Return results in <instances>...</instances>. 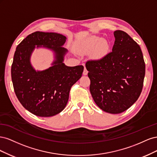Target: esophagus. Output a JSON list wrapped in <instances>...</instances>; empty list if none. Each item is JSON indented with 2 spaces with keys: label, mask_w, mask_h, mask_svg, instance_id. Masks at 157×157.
Listing matches in <instances>:
<instances>
[{
  "label": "esophagus",
  "mask_w": 157,
  "mask_h": 157,
  "mask_svg": "<svg viewBox=\"0 0 157 157\" xmlns=\"http://www.w3.org/2000/svg\"><path fill=\"white\" fill-rule=\"evenodd\" d=\"M88 73V71H87L86 67H84V71H83V75H87Z\"/></svg>",
  "instance_id": "1"
}]
</instances>
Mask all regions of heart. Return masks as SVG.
<instances>
[{
    "mask_svg": "<svg viewBox=\"0 0 157 157\" xmlns=\"http://www.w3.org/2000/svg\"><path fill=\"white\" fill-rule=\"evenodd\" d=\"M77 50L80 54L91 52L92 58L101 60L108 55L110 51V44L101 37L92 36L88 37L77 46Z\"/></svg>",
    "mask_w": 157,
    "mask_h": 157,
    "instance_id": "1",
    "label": "heart"
}]
</instances>
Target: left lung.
Instances as JSON below:
<instances>
[{
	"mask_svg": "<svg viewBox=\"0 0 157 157\" xmlns=\"http://www.w3.org/2000/svg\"><path fill=\"white\" fill-rule=\"evenodd\" d=\"M111 53L101 60L88 61L86 67L94 101L103 111L118 114L130 108L143 88L145 64L140 46L121 30Z\"/></svg>",
	"mask_w": 157,
	"mask_h": 157,
	"instance_id": "left-lung-1",
	"label": "left lung"
}]
</instances>
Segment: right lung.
Returning a JSON list of instances; mask_svg holds the SVG:
<instances>
[{"label":"right lung","mask_w":157,"mask_h":157,"mask_svg":"<svg viewBox=\"0 0 157 157\" xmlns=\"http://www.w3.org/2000/svg\"><path fill=\"white\" fill-rule=\"evenodd\" d=\"M67 38L56 33L36 31L17 46L11 69L12 80L18 100L27 111L38 117L54 116L68 102L71 86L82 77V65L69 67L63 63L68 50L63 48ZM35 48L53 52L49 68L36 70L30 58Z\"/></svg>","instance_id":"right-lung-1"}]
</instances>
